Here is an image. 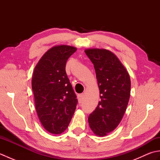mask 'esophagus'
Instances as JSON below:
<instances>
[{"label": "esophagus", "mask_w": 160, "mask_h": 160, "mask_svg": "<svg viewBox=\"0 0 160 160\" xmlns=\"http://www.w3.org/2000/svg\"><path fill=\"white\" fill-rule=\"evenodd\" d=\"M78 102H79L80 104L82 103V101H83V99H84V94L78 95Z\"/></svg>", "instance_id": "1"}]
</instances>
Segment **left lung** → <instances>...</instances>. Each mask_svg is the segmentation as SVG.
<instances>
[{
  "label": "left lung",
  "mask_w": 160,
  "mask_h": 160,
  "mask_svg": "<svg viewBox=\"0 0 160 160\" xmlns=\"http://www.w3.org/2000/svg\"><path fill=\"white\" fill-rule=\"evenodd\" d=\"M93 64L100 101L88 120L98 136H105L120 123L131 93L130 76L113 53L104 49L84 50Z\"/></svg>",
  "instance_id": "8db88e82"
}]
</instances>
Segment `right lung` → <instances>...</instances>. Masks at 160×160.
<instances>
[{"instance_id": "obj_1", "label": "right lung", "mask_w": 160, "mask_h": 160, "mask_svg": "<svg viewBox=\"0 0 160 160\" xmlns=\"http://www.w3.org/2000/svg\"><path fill=\"white\" fill-rule=\"evenodd\" d=\"M76 50L71 46H54L33 71L32 87L37 114L43 127L52 134L66 130L76 108L78 100L65 71L68 58Z\"/></svg>"}]
</instances>
